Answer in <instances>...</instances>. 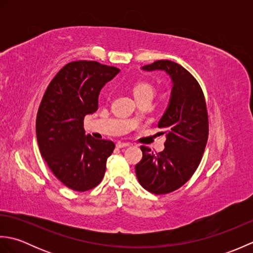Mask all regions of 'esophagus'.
Instances as JSON below:
<instances>
[{
    "label": "esophagus",
    "instance_id": "1",
    "mask_svg": "<svg viewBox=\"0 0 253 253\" xmlns=\"http://www.w3.org/2000/svg\"><path fill=\"white\" fill-rule=\"evenodd\" d=\"M129 146H130V143H128V142H121V141H118V142L116 143V147L120 148V149H122V148H127V147H129Z\"/></svg>",
    "mask_w": 253,
    "mask_h": 253
}]
</instances>
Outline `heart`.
<instances>
[{
    "label": "heart",
    "instance_id": "heart-1",
    "mask_svg": "<svg viewBox=\"0 0 253 253\" xmlns=\"http://www.w3.org/2000/svg\"><path fill=\"white\" fill-rule=\"evenodd\" d=\"M153 93H154L153 85L147 82L138 83L135 84V87H133V94H135L136 99H139L141 98V96H146V95L153 96Z\"/></svg>",
    "mask_w": 253,
    "mask_h": 253
}]
</instances>
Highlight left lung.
I'll list each match as a JSON object with an SVG mask.
<instances>
[{
	"mask_svg": "<svg viewBox=\"0 0 253 253\" xmlns=\"http://www.w3.org/2000/svg\"><path fill=\"white\" fill-rule=\"evenodd\" d=\"M142 69L164 71L173 84L169 106L158 124L166 135L165 148L153 153L142 146V159L135 168L144 189L165 195L186 184L201 162L209 137L207 104L200 84L179 64L161 60Z\"/></svg>",
	"mask_w": 253,
	"mask_h": 253,
	"instance_id": "obj_1",
	"label": "left lung"
}]
</instances>
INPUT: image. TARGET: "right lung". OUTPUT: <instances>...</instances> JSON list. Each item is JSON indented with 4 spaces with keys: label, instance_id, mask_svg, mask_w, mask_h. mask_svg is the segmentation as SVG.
Wrapping results in <instances>:
<instances>
[{
    "label": "right lung",
    "instance_id": "add662e5",
    "mask_svg": "<svg viewBox=\"0 0 253 253\" xmlns=\"http://www.w3.org/2000/svg\"><path fill=\"white\" fill-rule=\"evenodd\" d=\"M120 69L94 61L66 64L52 79L38 110L37 140L52 173L69 189L98 186L115 144L84 135V120L98 110L101 89Z\"/></svg>",
    "mask_w": 253,
    "mask_h": 253
}]
</instances>
